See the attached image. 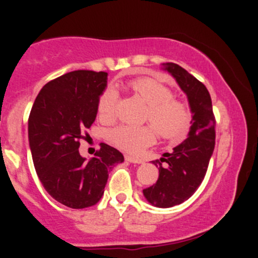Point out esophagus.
Listing matches in <instances>:
<instances>
[{"mask_svg":"<svg viewBox=\"0 0 258 258\" xmlns=\"http://www.w3.org/2000/svg\"><path fill=\"white\" fill-rule=\"evenodd\" d=\"M125 159L128 162H132V164H143V160L138 159V158H135V156H131V155H126Z\"/></svg>","mask_w":258,"mask_h":258,"instance_id":"obj_1","label":"esophagus"}]
</instances>
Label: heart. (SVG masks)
I'll list each match as a JSON object with an SVG mask.
<instances>
[{"instance_id": "heart-1", "label": "heart", "mask_w": 258, "mask_h": 258, "mask_svg": "<svg viewBox=\"0 0 258 258\" xmlns=\"http://www.w3.org/2000/svg\"><path fill=\"white\" fill-rule=\"evenodd\" d=\"M136 96L148 105L146 120L154 127L121 125L109 132V141L123 152L138 154L154 144L156 131L165 139H178L189 128L191 114L189 108L180 100L172 98L170 87L150 78H141L127 84ZM117 93L114 88H106L99 96L97 112L100 120L112 121L116 114Z\"/></svg>"}]
</instances>
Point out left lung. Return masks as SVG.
I'll list each match as a JSON object with an SVG mask.
<instances>
[{"mask_svg":"<svg viewBox=\"0 0 258 258\" xmlns=\"http://www.w3.org/2000/svg\"><path fill=\"white\" fill-rule=\"evenodd\" d=\"M165 69L186 94L193 112L190 131L184 142L153 161L159 166L155 184L143 189L146 199L154 206L172 207L188 200L205 177L215 149L216 119L209 91L203 82L178 64L166 63ZM165 166H163V162Z\"/></svg>","mask_w":258,"mask_h":258,"instance_id":"8db88e82","label":"left lung"}]
</instances>
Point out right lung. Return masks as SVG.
Instances as JSON below:
<instances>
[{"label":"right lung","mask_w":258,"mask_h":258,"mask_svg":"<svg viewBox=\"0 0 258 258\" xmlns=\"http://www.w3.org/2000/svg\"><path fill=\"white\" fill-rule=\"evenodd\" d=\"M106 76L76 70L47 82L29 116V144L38 178L53 199L70 209L96 205L111 168L123 161L122 154L105 143L90 161L79 153L80 139L96 120Z\"/></svg>","instance_id":"right-lung-1"}]
</instances>
